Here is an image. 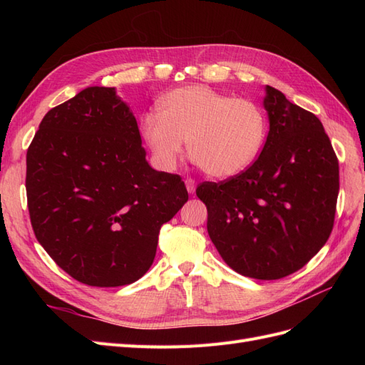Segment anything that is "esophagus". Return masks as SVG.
<instances>
[{
	"instance_id": "1",
	"label": "esophagus",
	"mask_w": 365,
	"mask_h": 365,
	"mask_svg": "<svg viewBox=\"0 0 365 365\" xmlns=\"http://www.w3.org/2000/svg\"><path fill=\"white\" fill-rule=\"evenodd\" d=\"M184 182H185V187H187V192H189V193H195V190H196V182H195V180L187 178Z\"/></svg>"
}]
</instances>
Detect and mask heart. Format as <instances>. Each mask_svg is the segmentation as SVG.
<instances>
[{"label": "heart", "instance_id": "obj_1", "mask_svg": "<svg viewBox=\"0 0 365 365\" xmlns=\"http://www.w3.org/2000/svg\"><path fill=\"white\" fill-rule=\"evenodd\" d=\"M157 113L140 118V137L165 172L176 168L187 140L190 157L208 176L231 178L256 161L267 138V115L259 103L205 85L165 93Z\"/></svg>", "mask_w": 365, "mask_h": 365}]
</instances>
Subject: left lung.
<instances>
[{
	"label": "left lung",
	"mask_w": 365,
	"mask_h": 365,
	"mask_svg": "<svg viewBox=\"0 0 365 365\" xmlns=\"http://www.w3.org/2000/svg\"><path fill=\"white\" fill-rule=\"evenodd\" d=\"M269 132L259 158L222 182H202L207 231L236 272L277 280L311 260L334 228L338 160L317 115L267 85Z\"/></svg>",
	"instance_id": "left-lung-1"
}]
</instances>
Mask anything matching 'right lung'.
I'll list each match as a JSON object with an SVG mask.
<instances>
[{
	"label": "right lung",
	"instance_id": "add662e5",
	"mask_svg": "<svg viewBox=\"0 0 365 365\" xmlns=\"http://www.w3.org/2000/svg\"><path fill=\"white\" fill-rule=\"evenodd\" d=\"M27 204L48 256L77 282H137L163 224L189 200L181 176L146 161L137 120L115 88L88 86L50 109L27 150Z\"/></svg>",
	"mask_w": 365,
	"mask_h": 365
}]
</instances>
